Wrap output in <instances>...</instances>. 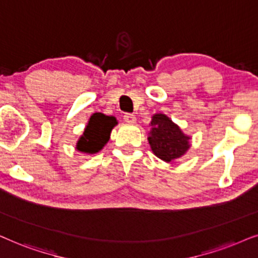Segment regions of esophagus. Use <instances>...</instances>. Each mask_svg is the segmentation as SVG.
<instances>
[{
  "label": "esophagus",
  "mask_w": 258,
  "mask_h": 258,
  "mask_svg": "<svg viewBox=\"0 0 258 258\" xmlns=\"http://www.w3.org/2000/svg\"><path fill=\"white\" fill-rule=\"evenodd\" d=\"M123 120H125L127 123H136L137 118H136V115L130 114V113H126V114L123 115Z\"/></svg>",
  "instance_id": "obj_1"
}]
</instances>
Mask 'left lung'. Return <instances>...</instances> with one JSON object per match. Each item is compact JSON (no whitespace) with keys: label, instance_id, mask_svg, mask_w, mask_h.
Returning a JSON list of instances; mask_svg holds the SVG:
<instances>
[{"label":"left lung","instance_id":"8db88e82","mask_svg":"<svg viewBox=\"0 0 258 258\" xmlns=\"http://www.w3.org/2000/svg\"><path fill=\"white\" fill-rule=\"evenodd\" d=\"M150 126L147 140L154 156L159 159L173 163L190 149L191 137L185 135L180 127L164 113L153 114Z\"/></svg>","mask_w":258,"mask_h":258}]
</instances>
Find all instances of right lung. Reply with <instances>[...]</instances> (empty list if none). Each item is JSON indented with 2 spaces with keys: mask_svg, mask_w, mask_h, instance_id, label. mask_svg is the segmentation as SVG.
Masks as SVG:
<instances>
[{
  "mask_svg": "<svg viewBox=\"0 0 258 258\" xmlns=\"http://www.w3.org/2000/svg\"><path fill=\"white\" fill-rule=\"evenodd\" d=\"M118 125V120L113 115H106L104 113H94L88 119L85 131L78 139L77 149L79 152L95 154L104 149L111 138L113 127Z\"/></svg>",
  "mask_w": 258,
  "mask_h": 258,
  "instance_id": "1",
  "label": "right lung"
}]
</instances>
